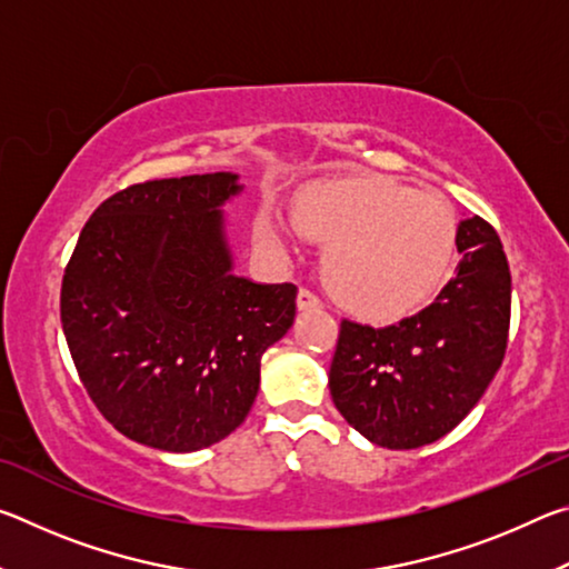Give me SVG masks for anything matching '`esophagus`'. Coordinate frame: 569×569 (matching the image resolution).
Returning a JSON list of instances; mask_svg holds the SVG:
<instances>
[{"mask_svg": "<svg viewBox=\"0 0 569 569\" xmlns=\"http://www.w3.org/2000/svg\"><path fill=\"white\" fill-rule=\"evenodd\" d=\"M296 306H298V311H311V308H321V298L313 291H308V288H301L296 298Z\"/></svg>", "mask_w": 569, "mask_h": 569, "instance_id": "esophagus-1", "label": "esophagus"}]
</instances>
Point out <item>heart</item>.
I'll return each mask as SVG.
<instances>
[{
    "mask_svg": "<svg viewBox=\"0 0 569 569\" xmlns=\"http://www.w3.org/2000/svg\"><path fill=\"white\" fill-rule=\"evenodd\" d=\"M298 233L326 246V286L346 311L366 321H397L419 311L445 283L455 216L439 196L383 178H349L301 192L291 210ZM256 236L276 253H293V233L263 213Z\"/></svg>",
    "mask_w": 569,
    "mask_h": 569,
    "instance_id": "b5f03b06",
    "label": "heart"
}]
</instances>
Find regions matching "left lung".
Masks as SVG:
<instances>
[{"mask_svg": "<svg viewBox=\"0 0 569 569\" xmlns=\"http://www.w3.org/2000/svg\"><path fill=\"white\" fill-rule=\"evenodd\" d=\"M461 261L435 303L387 329L341 321L329 371L336 409L371 445L417 449L477 407L507 349L512 278L495 228H457Z\"/></svg>", "mask_w": 569, "mask_h": 569, "instance_id": "1", "label": "left lung"}]
</instances>
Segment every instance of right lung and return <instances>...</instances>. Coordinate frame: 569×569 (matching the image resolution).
I'll return each instance as SVG.
<instances>
[{"mask_svg": "<svg viewBox=\"0 0 569 569\" xmlns=\"http://www.w3.org/2000/svg\"><path fill=\"white\" fill-rule=\"evenodd\" d=\"M240 190L233 172L124 188L94 210L64 268L60 316L80 381L146 447L198 451L236 431L261 356L293 326V283L233 273L220 208Z\"/></svg>", "mask_w": 569, "mask_h": 569, "instance_id": "obj_1", "label": "right lung"}]
</instances>
